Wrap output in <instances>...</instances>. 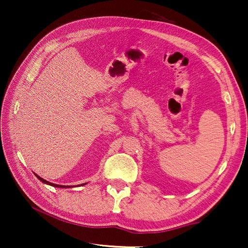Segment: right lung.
<instances>
[{
	"instance_id": "obj_1",
	"label": "right lung",
	"mask_w": 248,
	"mask_h": 248,
	"mask_svg": "<svg viewBox=\"0 0 248 248\" xmlns=\"http://www.w3.org/2000/svg\"><path fill=\"white\" fill-rule=\"evenodd\" d=\"M35 176L39 179V180L41 181V182H44V183H46V184H48V186H54V187H70V186H60V184H54V183H52V182H49V181H46V180H45V179H43L41 177H39L38 175H37V173H35ZM86 184V183H85ZM81 186H84V183L83 184H81Z\"/></svg>"
}]
</instances>
